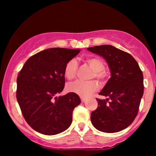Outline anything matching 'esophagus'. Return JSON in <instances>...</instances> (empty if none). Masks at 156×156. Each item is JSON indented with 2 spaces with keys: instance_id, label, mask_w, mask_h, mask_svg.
Wrapping results in <instances>:
<instances>
[{
  "instance_id": "34e87169",
  "label": "esophagus",
  "mask_w": 156,
  "mask_h": 156,
  "mask_svg": "<svg viewBox=\"0 0 156 156\" xmlns=\"http://www.w3.org/2000/svg\"><path fill=\"white\" fill-rule=\"evenodd\" d=\"M80 100H81V102L82 103H85L86 101H87V99L84 98H80Z\"/></svg>"
}]
</instances>
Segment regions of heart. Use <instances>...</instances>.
I'll return each mask as SVG.
<instances>
[{"label":"heart","instance_id":"obj_1","mask_svg":"<svg viewBox=\"0 0 156 156\" xmlns=\"http://www.w3.org/2000/svg\"><path fill=\"white\" fill-rule=\"evenodd\" d=\"M87 64L93 70L92 76L97 78H103L105 76V73L103 70L104 64L100 58L96 57L89 58L87 59ZM78 69V63L76 59H71L67 62L64 67V76L67 79L71 80L75 78ZM67 90L69 92L75 93L80 97L86 98L96 92L98 89V85L94 80L89 81H82L76 80L74 82L68 83L67 86Z\"/></svg>","mask_w":156,"mask_h":156}]
</instances>
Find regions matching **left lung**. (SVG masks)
Wrapping results in <instances>:
<instances>
[{
  "label": "left lung",
  "instance_id": "1",
  "mask_svg": "<svg viewBox=\"0 0 156 156\" xmlns=\"http://www.w3.org/2000/svg\"><path fill=\"white\" fill-rule=\"evenodd\" d=\"M87 50L103 57L111 72L99 93L108 98H97L98 108L91 114V121L100 131L119 132L128 128L138 114L144 93L142 72L131 55L114 46L103 44Z\"/></svg>",
  "mask_w": 156,
  "mask_h": 156
}]
</instances>
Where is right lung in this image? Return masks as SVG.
Instances as JSON below:
<instances>
[{
    "instance_id": "add662e5",
    "label": "right lung",
    "mask_w": 156,
    "mask_h": 156,
    "mask_svg": "<svg viewBox=\"0 0 156 156\" xmlns=\"http://www.w3.org/2000/svg\"><path fill=\"white\" fill-rule=\"evenodd\" d=\"M80 49L54 48L30 57L17 79V100L25 119L36 131L55 135L70 126L73 112L80 103L69 92L57 98L65 83L64 67Z\"/></svg>"
}]
</instances>
